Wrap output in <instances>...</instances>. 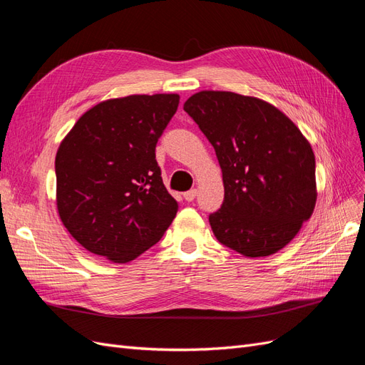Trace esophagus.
<instances>
[{
  "instance_id": "esophagus-1",
  "label": "esophagus",
  "mask_w": 365,
  "mask_h": 365,
  "mask_svg": "<svg viewBox=\"0 0 365 365\" xmlns=\"http://www.w3.org/2000/svg\"><path fill=\"white\" fill-rule=\"evenodd\" d=\"M196 195H197V190L196 189H192V190H189V192H185L184 193V200L185 201H189V202H192L195 197H196Z\"/></svg>"
}]
</instances>
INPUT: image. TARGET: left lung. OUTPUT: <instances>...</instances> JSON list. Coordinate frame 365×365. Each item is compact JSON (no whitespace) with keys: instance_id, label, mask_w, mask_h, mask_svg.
<instances>
[{"instance_id":"8db88e82","label":"left lung","mask_w":365,"mask_h":365,"mask_svg":"<svg viewBox=\"0 0 365 365\" xmlns=\"http://www.w3.org/2000/svg\"><path fill=\"white\" fill-rule=\"evenodd\" d=\"M189 114L215 148L225 196L208 216L220 244L245 257L280 251L312 216L315 155L280 109L257 97L200 91Z\"/></svg>"}]
</instances>
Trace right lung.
<instances>
[{"label":"right lung","mask_w":365,"mask_h":365,"mask_svg":"<svg viewBox=\"0 0 365 365\" xmlns=\"http://www.w3.org/2000/svg\"><path fill=\"white\" fill-rule=\"evenodd\" d=\"M178 94H134L97 103L76 121L56 153V205L68 233L114 263L137 259L178 212L155 146Z\"/></svg>","instance_id":"add662e5"}]
</instances>
